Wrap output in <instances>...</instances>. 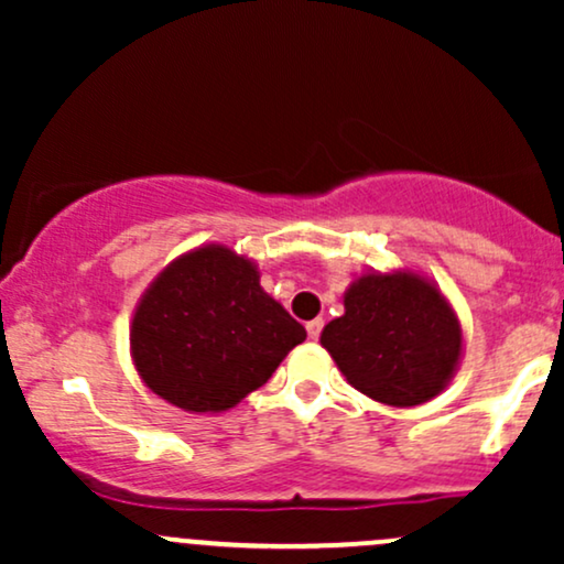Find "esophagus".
Returning a JSON list of instances; mask_svg holds the SVG:
<instances>
[{
	"label": "esophagus",
	"mask_w": 564,
	"mask_h": 564,
	"mask_svg": "<svg viewBox=\"0 0 564 564\" xmlns=\"http://www.w3.org/2000/svg\"><path fill=\"white\" fill-rule=\"evenodd\" d=\"M321 332H323V321L321 318H315V321L307 323V336H310V339H318Z\"/></svg>",
	"instance_id": "esophagus-1"
}]
</instances>
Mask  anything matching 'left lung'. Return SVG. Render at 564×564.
<instances>
[{"label":"left lung","instance_id":"8db88e82","mask_svg":"<svg viewBox=\"0 0 564 564\" xmlns=\"http://www.w3.org/2000/svg\"><path fill=\"white\" fill-rule=\"evenodd\" d=\"M321 345L358 392L392 408L422 405L456 377L464 328L448 296L419 270H368L345 291V315Z\"/></svg>","mask_w":564,"mask_h":564}]
</instances>
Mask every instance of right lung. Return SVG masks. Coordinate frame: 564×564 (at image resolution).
I'll return each instance as SVG.
<instances>
[{
    "instance_id": "add662e5",
    "label": "right lung",
    "mask_w": 564,
    "mask_h": 564,
    "mask_svg": "<svg viewBox=\"0 0 564 564\" xmlns=\"http://www.w3.org/2000/svg\"><path fill=\"white\" fill-rule=\"evenodd\" d=\"M304 339L302 323L260 286L257 262L225 243L174 257L129 321L142 384L187 413L236 408Z\"/></svg>"
}]
</instances>
